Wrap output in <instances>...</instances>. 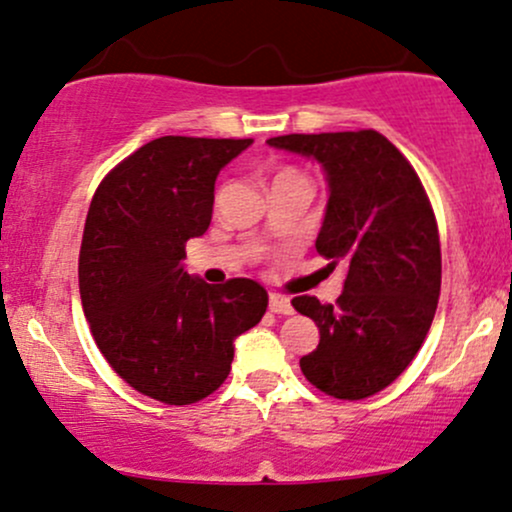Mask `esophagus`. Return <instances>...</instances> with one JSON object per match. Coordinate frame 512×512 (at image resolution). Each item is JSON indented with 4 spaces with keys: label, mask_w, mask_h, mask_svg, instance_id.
<instances>
[{
    "label": "esophagus",
    "mask_w": 512,
    "mask_h": 512,
    "mask_svg": "<svg viewBox=\"0 0 512 512\" xmlns=\"http://www.w3.org/2000/svg\"><path fill=\"white\" fill-rule=\"evenodd\" d=\"M268 307H271L273 314H292L290 300L283 295H278V292H271V297H268Z\"/></svg>",
    "instance_id": "34e87169"
}]
</instances>
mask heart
<instances>
[{"label": "heart", "mask_w": 512, "mask_h": 512, "mask_svg": "<svg viewBox=\"0 0 512 512\" xmlns=\"http://www.w3.org/2000/svg\"><path fill=\"white\" fill-rule=\"evenodd\" d=\"M285 176H295V171H292V169H283V171H278V174H275V179H273V181L285 179Z\"/></svg>", "instance_id": "heart-1"}]
</instances>
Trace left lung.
I'll return each instance as SVG.
<instances>
[{
	"label": "left lung",
	"mask_w": 512,
	"mask_h": 512,
	"mask_svg": "<svg viewBox=\"0 0 512 512\" xmlns=\"http://www.w3.org/2000/svg\"><path fill=\"white\" fill-rule=\"evenodd\" d=\"M314 159L329 183L317 251L346 271L336 304L300 295L292 307L319 326L300 360L309 382L336 399L389 387L426 341L440 297V237L423 183L377 130L271 137Z\"/></svg>",
	"instance_id": "8db88e82"
}]
</instances>
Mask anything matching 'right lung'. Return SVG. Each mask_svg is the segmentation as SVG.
I'll return each instance as SVG.
<instances>
[{
  "label": "right lung",
  "instance_id": "right-lung-1",
  "mask_svg": "<svg viewBox=\"0 0 512 512\" xmlns=\"http://www.w3.org/2000/svg\"><path fill=\"white\" fill-rule=\"evenodd\" d=\"M254 140L166 135L123 159L86 215L84 317L108 365L140 394L195 404L227 380L234 338L266 314L256 280L208 285L183 268L212 220L215 181Z\"/></svg>",
  "mask_w": 512,
  "mask_h": 512
}]
</instances>
